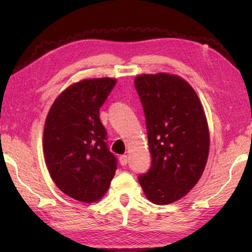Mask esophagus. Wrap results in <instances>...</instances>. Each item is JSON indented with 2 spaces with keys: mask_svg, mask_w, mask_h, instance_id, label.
<instances>
[{
  "mask_svg": "<svg viewBox=\"0 0 252 252\" xmlns=\"http://www.w3.org/2000/svg\"><path fill=\"white\" fill-rule=\"evenodd\" d=\"M119 160H120V163H121L122 167H126V165L127 164V162H129V159H127V156H126V155L121 156L120 158H119Z\"/></svg>",
  "mask_w": 252,
  "mask_h": 252,
  "instance_id": "esophagus-1",
  "label": "esophagus"
}]
</instances>
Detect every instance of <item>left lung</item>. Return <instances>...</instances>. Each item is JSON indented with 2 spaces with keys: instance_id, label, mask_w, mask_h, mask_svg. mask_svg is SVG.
<instances>
[{
  "instance_id": "obj_1",
  "label": "left lung",
  "mask_w": 252,
  "mask_h": 252,
  "mask_svg": "<svg viewBox=\"0 0 252 252\" xmlns=\"http://www.w3.org/2000/svg\"><path fill=\"white\" fill-rule=\"evenodd\" d=\"M134 84L152 159L139 182L153 203H171L185 197L202 176L209 155L207 119L197 93L177 75L142 74Z\"/></svg>"
}]
</instances>
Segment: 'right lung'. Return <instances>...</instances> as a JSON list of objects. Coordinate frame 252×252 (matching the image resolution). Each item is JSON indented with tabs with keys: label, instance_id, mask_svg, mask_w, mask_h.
I'll return each mask as SVG.
<instances>
[{
	"label": "right lung",
	"instance_id": "obj_1",
	"mask_svg": "<svg viewBox=\"0 0 252 252\" xmlns=\"http://www.w3.org/2000/svg\"><path fill=\"white\" fill-rule=\"evenodd\" d=\"M116 79H88L60 94L46 117L43 151L51 178L62 192L83 202L109 189L118 160L109 150L100 108Z\"/></svg>",
	"mask_w": 252,
	"mask_h": 252
}]
</instances>
